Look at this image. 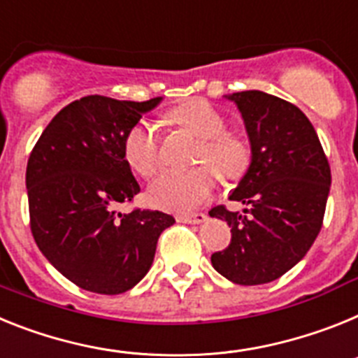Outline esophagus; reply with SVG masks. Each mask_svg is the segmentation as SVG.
Listing matches in <instances>:
<instances>
[{
	"instance_id": "esophagus-1",
	"label": "esophagus",
	"mask_w": 358,
	"mask_h": 358,
	"mask_svg": "<svg viewBox=\"0 0 358 358\" xmlns=\"http://www.w3.org/2000/svg\"><path fill=\"white\" fill-rule=\"evenodd\" d=\"M205 220H207V214H203V213L178 214V216H176V222H180V223H191V225H198V223H203Z\"/></svg>"
}]
</instances>
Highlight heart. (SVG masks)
<instances>
[{
    "instance_id": "heart-1",
    "label": "heart",
    "mask_w": 358,
    "mask_h": 358,
    "mask_svg": "<svg viewBox=\"0 0 358 358\" xmlns=\"http://www.w3.org/2000/svg\"><path fill=\"white\" fill-rule=\"evenodd\" d=\"M169 119L201 138L194 162L205 166L167 169L151 182L148 198L164 210H191L216 189L217 175L236 178L247 169L250 149L241 136L227 131L225 115L205 99H194L171 111ZM124 158L135 173L153 176L162 166V135L151 120H138L124 136Z\"/></svg>"
}]
</instances>
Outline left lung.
Here are the masks:
<instances>
[{"mask_svg":"<svg viewBox=\"0 0 358 358\" xmlns=\"http://www.w3.org/2000/svg\"><path fill=\"white\" fill-rule=\"evenodd\" d=\"M245 120L252 162L231 194L247 209L209 210L231 227V243L210 256L236 285H265L306 256L321 232L331 171L312 122L292 102L265 92L232 93Z\"/></svg>","mask_w":358,"mask_h":358,"instance_id":"left-lung-1","label":"left lung"}]
</instances>
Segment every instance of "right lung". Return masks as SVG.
Wrapping results in <instances>:
<instances>
[{"label": "right lung", "instance_id": "right-lung-1", "mask_svg": "<svg viewBox=\"0 0 358 358\" xmlns=\"http://www.w3.org/2000/svg\"><path fill=\"white\" fill-rule=\"evenodd\" d=\"M160 101H73L30 153V231L46 259L83 290L117 295L135 287L151 268L160 234L175 223L160 210L117 213L141 192L124 158V136Z\"/></svg>", "mask_w": 358, "mask_h": 358}]
</instances>
